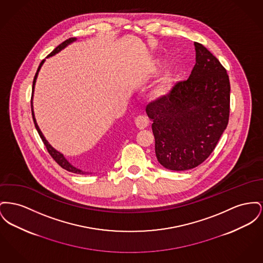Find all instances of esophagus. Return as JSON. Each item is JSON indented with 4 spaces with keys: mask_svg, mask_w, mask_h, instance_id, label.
<instances>
[{
    "mask_svg": "<svg viewBox=\"0 0 263 263\" xmlns=\"http://www.w3.org/2000/svg\"><path fill=\"white\" fill-rule=\"evenodd\" d=\"M135 125L138 129L142 130V129H145L149 125V121L145 116H138L135 118Z\"/></svg>",
    "mask_w": 263,
    "mask_h": 263,
    "instance_id": "obj_1",
    "label": "esophagus"
}]
</instances>
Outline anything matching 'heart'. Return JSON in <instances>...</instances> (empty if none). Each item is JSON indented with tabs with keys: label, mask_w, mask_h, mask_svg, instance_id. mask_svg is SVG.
Instances as JSON below:
<instances>
[{
	"label": "heart",
	"mask_w": 263,
	"mask_h": 263,
	"mask_svg": "<svg viewBox=\"0 0 263 263\" xmlns=\"http://www.w3.org/2000/svg\"><path fill=\"white\" fill-rule=\"evenodd\" d=\"M161 66H162L161 62H156L151 68V72L153 74H156ZM175 81H176L175 73L172 70L166 71L150 89V92H149L150 98L153 101H162V100L168 99L173 92Z\"/></svg>",
	"instance_id": "b5f03b06"
}]
</instances>
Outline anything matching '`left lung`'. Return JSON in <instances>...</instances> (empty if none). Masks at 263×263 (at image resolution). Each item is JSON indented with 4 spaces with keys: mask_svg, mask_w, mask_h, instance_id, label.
Segmentation results:
<instances>
[{
    "mask_svg": "<svg viewBox=\"0 0 263 263\" xmlns=\"http://www.w3.org/2000/svg\"><path fill=\"white\" fill-rule=\"evenodd\" d=\"M196 64L168 99L147 105L153 121L155 153L166 169L196 168L215 150L230 117L231 84L216 57L195 43Z\"/></svg>",
    "mask_w": 263,
    "mask_h": 263,
    "instance_id": "left-lung-1",
    "label": "left lung"
}]
</instances>
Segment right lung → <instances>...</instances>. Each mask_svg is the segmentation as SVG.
Wrapping results in <instances>:
<instances>
[{
    "label": "right lung",
    "instance_id": "add662e5",
    "mask_svg": "<svg viewBox=\"0 0 263 263\" xmlns=\"http://www.w3.org/2000/svg\"><path fill=\"white\" fill-rule=\"evenodd\" d=\"M77 41V37H70V39H68V40H66V41H64L62 44H61L60 46H58V47H55L48 55H47V58H50V57H52V55H54V54H57V53H59L61 50H62L63 48H65V47H67L68 45H70V44H72L73 42H76ZM46 60H44V61H42V62L40 63V65H39V68H37V70H36V73H35V76H34V78H33V81H32V93H31V114H32V119H33V123H34V126H35V129L37 130V133H39V135L41 136V138L43 140V142H44V144L46 145V147H47V151H48V153L49 155L52 157V159L62 167L63 168L64 170L68 171V172H71V173H74V174H80V175H85V174H87V172H84V171L80 170V169H78L77 167H74L73 165H71L66 159H65V157L63 156V154H62L61 152H59L58 150H55L48 142H47V139H46V137L44 136V134L42 133V131H41V129H40V127H39V125L36 123V120H35V117H34V113H33V108H32V96H33V90H34V85H35V81H36V78H37V74H39V71L41 70V67L43 66V64H44V62H45Z\"/></svg>",
    "mask_w": 263,
    "mask_h": 263
}]
</instances>
